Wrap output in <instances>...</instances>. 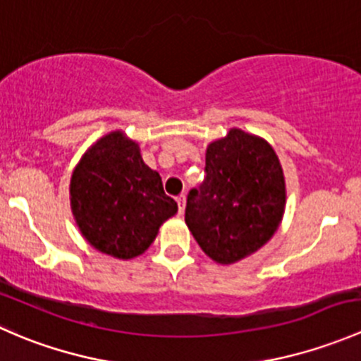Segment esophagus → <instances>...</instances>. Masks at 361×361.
<instances>
[{"mask_svg":"<svg viewBox=\"0 0 361 361\" xmlns=\"http://www.w3.org/2000/svg\"><path fill=\"white\" fill-rule=\"evenodd\" d=\"M176 202H178V209H180V214H181L185 211V204H187V195H185V194L178 195Z\"/></svg>","mask_w":361,"mask_h":361,"instance_id":"34e87169","label":"esophagus"}]
</instances>
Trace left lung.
I'll use <instances>...</instances> for the list:
<instances>
[{
	"instance_id": "1",
	"label": "left lung",
	"mask_w": 361,
	"mask_h": 361,
	"mask_svg": "<svg viewBox=\"0 0 361 361\" xmlns=\"http://www.w3.org/2000/svg\"><path fill=\"white\" fill-rule=\"evenodd\" d=\"M206 178L187 197L185 221L211 260L228 265L260 250L286 204L281 164L262 137L231 129L206 150Z\"/></svg>"
}]
</instances>
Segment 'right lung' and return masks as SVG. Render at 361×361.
Returning a JSON list of instances; mask_svg holds the SVG:
<instances>
[{
	"label": "right lung",
	"mask_w": 361,
	"mask_h": 361,
	"mask_svg": "<svg viewBox=\"0 0 361 361\" xmlns=\"http://www.w3.org/2000/svg\"><path fill=\"white\" fill-rule=\"evenodd\" d=\"M69 199L89 245L120 260L145 253L160 225L178 211L157 171L141 159L140 145L122 130L106 134L83 154L73 171Z\"/></svg>",
	"instance_id": "1"
}]
</instances>
